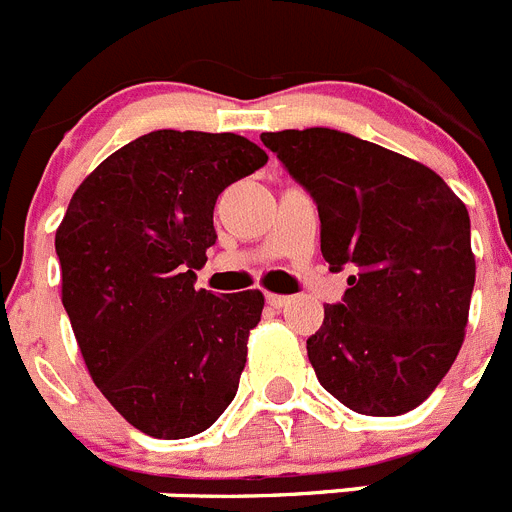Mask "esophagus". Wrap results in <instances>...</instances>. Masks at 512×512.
Wrapping results in <instances>:
<instances>
[{"instance_id":"esophagus-1","label":"esophagus","mask_w":512,"mask_h":512,"mask_svg":"<svg viewBox=\"0 0 512 512\" xmlns=\"http://www.w3.org/2000/svg\"><path fill=\"white\" fill-rule=\"evenodd\" d=\"M266 302H269L271 307H287L289 305V297H284V295H266Z\"/></svg>"}]
</instances>
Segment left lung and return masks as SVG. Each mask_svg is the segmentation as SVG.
I'll return each instance as SVG.
<instances>
[{"mask_svg": "<svg viewBox=\"0 0 512 512\" xmlns=\"http://www.w3.org/2000/svg\"><path fill=\"white\" fill-rule=\"evenodd\" d=\"M310 192L330 271L354 269L307 338L320 384L361 415L418 408L454 364L474 289L469 212L436 171L330 128L261 133Z\"/></svg>", "mask_w": 512, "mask_h": 512, "instance_id": "left-lung-1", "label": "left lung"}]
</instances>
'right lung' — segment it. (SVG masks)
<instances>
[{
	"label": "right lung",
	"mask_w": 512,
	"mask_h": 512,
	"mask_svg": "<svg viewBox=\"0 0 512 512\" xmlns=\"http://www.w3.org/2000/svg\"><path fill=\"white\" fill-rule=\"evenodd\" d=\"M269 161L233 133L153 130L104 158L56 230L63 307L94 384L153 438H189L241 379L259 289H194L215 246L217 194Z\"/></svg>",
	"instance_id": "add662e5"
}]
</instances>
